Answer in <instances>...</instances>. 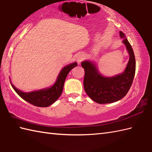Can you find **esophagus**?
Returning a JSON list of instances; mask_svg holds the SVG:
<instances>
[{
	"instance_id": "esophagus-1",
	"label": "esophagus",
	"mask_w": 152,
	"mask_h": 152,
	"mask_svg": "<svg viewBox=\"0 0 152 152\" xmlns=\"http://www.w3.org/2000/svg\"><path fill=\"white\" fill-rule=\"evenodd\" d=\"M83 59H84V56H83V55L82 54V53L79 54L78 56H77V58H76L77 62H78V63H80L83 61Z\"/></svg>"
}]
</instances>
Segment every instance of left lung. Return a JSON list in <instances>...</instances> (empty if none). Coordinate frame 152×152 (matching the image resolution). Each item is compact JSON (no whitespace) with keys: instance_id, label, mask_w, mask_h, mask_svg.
<instances>
[{"instance_id":"1","label":"left lung","mask_w":152,"mask_h":152,"mask_svg":"<svg viewBox=\"0 0 152 152\" xmlns=\"http://www.w3.org/2000/svg\"><path fill=\"white\" fill-rule=\"evenodd\" d=\"M119 36L124 38V43L128 53L129 60L125 71L113 77H104L91 61H84L81 64L85 70L83 87L85 91L93 101L99 104L114 102L124 98L129 90L133 83L136 61L134 51L125 35L119 31Z\"/></svg>"}]
</instances>
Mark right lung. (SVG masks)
Wrapping results in <instances>:
<instances>
[{"mask_svg":"<svg viewBox=\"0 0 152 152\" xmlns=\"http://www.w3.org/2000/svg\"><path fill=\"white\" fill-rule=\"evenodd\" d=\"M77 65L78 64L75 62L64 66L58 75L56 83L50 88L32 92L25 93L16 88L12 83L11 85L15 91L25 101L36 106L47 107L56 102L61 96L63 92L64 81H65L68 74L74 67Z\"/></svg>","mask_w":152,"mask_h":152,"instance_id":"1","label":"right lung"}]
</instances>
